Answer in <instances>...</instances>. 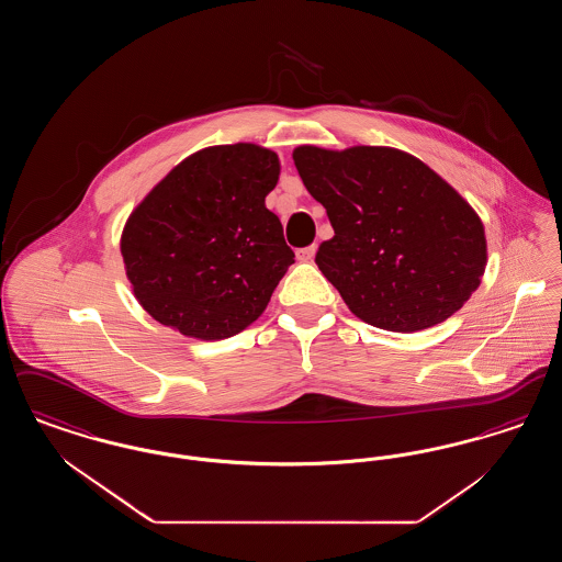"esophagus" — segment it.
Listing matches in <instances>:
<instances>
[{
    "label": "esophagus",
    "mask_w": 562,
    "mask_h": 562,
    "mask_svg": "<svg viewBox=\"0 0 562 562\" xmlns=\"http://www.w3.org/2000/svg\"><path fill=\"white\" fill-rule=\"evenodd\" d=\"M316 250H318V246H316V244L305 246V248H299V250H296V259H299L301 263H307V261H312V259H314Z\"/></svg>",
    "instance_id": "obj_1"
}]
</instances>
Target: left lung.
<instances>
[{
	"mask_svg": "<svg viewBox=\"0 0 562 562\" xmlns=\"http://www.w3.org/2000/svg\"><path fill=\"white\" fill-rule=\"evenodd\" d=\"M293 160L335 229L316 263L353 316L415 333L451 318L481 286V216L428 164L371 145H299Z\"/></svg>",
	"mask_w": 562,
	"mask_h": 562,
	"instance_id": "obj_1",
	"label": "left lung"
}]
</instances>
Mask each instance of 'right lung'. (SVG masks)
<instances>
[{
  "label": "right lung",
  "mask_w": 562,
  "mask_h": 562,
  "mask_svg": "<svg viewBox=\"0 0 562 562\" xmlns=\"http://www.w3.org/2000/svg\"><path fill=\"white\" fill-rule=\"evenodd\" d=\"M280 158L214 145L177 164L126 218L120 250L134 296L164 326L218 341L257 321L294 263L266 206Z\"/></svg>",
  "instance_id": "add662e5"
}]
</instances>
